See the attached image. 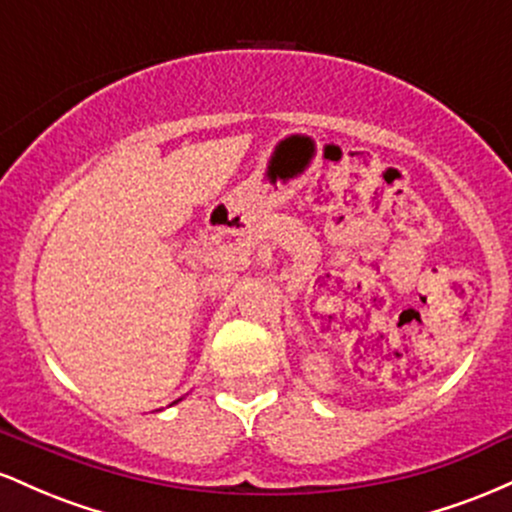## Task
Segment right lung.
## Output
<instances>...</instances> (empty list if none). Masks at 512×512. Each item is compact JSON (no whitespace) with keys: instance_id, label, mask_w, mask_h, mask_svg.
I'll return each instance as SVG.
<instances>
[{"instance_id":"add662e5","label":"right lung","mask_w":512,"mask_h":512,"mask_svg":"<svg viewBox=\"0 0 512 512\" xmlns=\"http://www.w3.org/2000/svg\"><path fill=\"white\" fill-rule=\"evenodd\" d=\"M178 402H180V399H178ZM173 404H175V402H173Z\"/></svg>"}]
</instances>
